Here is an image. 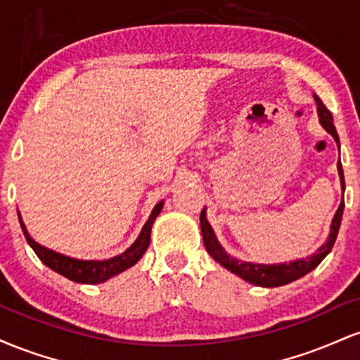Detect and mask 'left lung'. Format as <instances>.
<instances>
[{
  "label": "left lung",
  "instance_id": "left-lung-1",
  "mask_svg": "<svg viewBox=\"0 0 360 360\" xmlns=\"http://www.w3.org/2000/svg\"><path fill=\"white\" fill-rule=\"evenodd\" d=\"M316 101V110H318V117H320V123L321 127L335 139V142L338 143V135L335 130V125H333V117L326 106L321 103L320 98L316 94H313ZM338 167V176H340V183H342V191H345V181H344V169H342L340 159L337 162ZM344 200L340 201V206H338L335 217L332 220V226H330V235L326 238V242L323 245L318 249L315 254L309 255L307 259H298V260H291V262H284V264H252V262H243V260H237L232 255H229L225 252V249L220 245V242L217 240L214 237V232L210 225L208 220H206V210L203 208V212L200 214V225H201V233H203V243L208 250V254L220 262L225 269H229L233 274L240 276L242 279H245L247 283L255 284V286H262V288H278V286H284V284L292 283V281L303 278L304 274H308L309 271H313L318 264L323 260L326 255L330 254L332 250L333 243H335V238L338 235V229H340V221H342V213H344Z\"/></svg>",
  "mask_w": 360,
  "mask_h": 360
}]
</instances>
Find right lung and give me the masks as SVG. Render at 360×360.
I'll return each mask as SVG.
<instances>
[{
    "mask_svg": "<svg viewBox=\"0 0 360 360\" xmlns=\"http://www.w3.org/2000/svg\"><path fill=\"white\" fill-rule=\"evenodd\" d=\"M164 201L157 203L152 210L150 217L143 225L142 232H140L139 238L131 243L128 249L123 252V254L115 255V257L106 259V260H79V259H72L68 257V255H62L59 252H53L47 247L40 245L37 243L34 238L30 237L27 232V226L22 221V217H20V225H22L23 235L27 238L28 245L34 249V252L47 267H51L52 271L59 272L60 276L64 278L74 281V283H82V284H98V283H105L106 279L113 278V276L120 274V272L127 271L128 267H131L134 264H137L140 257L146 254L148 243H150V230L152 225H154L157 214L160 213L162 210Z\"/></svg>",
    "mask_w": 360,
    "mask_h": 360,
    "instance_id": "add662e5",
    "label": "right lung"
}]
</instances>
